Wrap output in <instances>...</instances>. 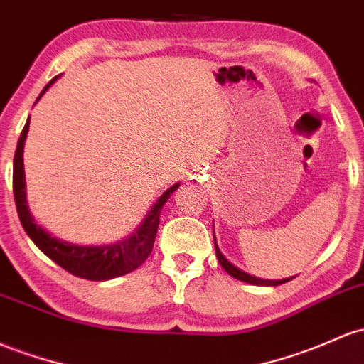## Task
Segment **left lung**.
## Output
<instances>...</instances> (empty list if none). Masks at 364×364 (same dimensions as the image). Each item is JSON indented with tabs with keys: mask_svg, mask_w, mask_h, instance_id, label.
Masks as SVG:
<instances>
[{
	"mask_svg": "<svg viewBox=\"0 0 364 364\" xmlns=\"http://www.w3.org/2000/svg\"><path fill=\"white\" fill-rule=\"evenodd\" d=\"M213 233H214V225H213ZM214 247H215V257H218L219 264L223 266V269H225L230 277L240 279V282L250 283V285H259V287H277V285H282V283H287V282H290V279L295 278V277H292V278H282V279H264V278L252 277V274L245 273V271H242L240 267L235 266L233 262L228 261L225 255H223L221 250H219L218 242H215V235H214Z\"/></svg>",
	"mask_w": 364,
	"mask_h": 364,
	"instance_id": "8db88e82",
	"label": "left lung"
}]
</instances>
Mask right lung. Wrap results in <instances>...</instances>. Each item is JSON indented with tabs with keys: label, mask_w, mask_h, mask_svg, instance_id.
<instances>
[{
	"label": "right lung",
	"mask_w": 364,
	"mask_h": 364,
	"mask_svg": "<svg viewBox=\"0 0 364 364\" xmlns=\"http://www.w3.org/2000/svg\"><path fill=\"white\" fill-rule=\"evenodd\" d=\"M60 77L51 79L41 91L36 103L41 100L46 93L48 87H51L55 81ZM29 121L27 119L22 133H20L17 150L14 157V195L15 203H17L18 219L22 223L23 230L29 235V238L36 243L43 254L53 262H57L60 267H63L69 273L75 274L79 278L93 279V282H105L122 277V274L131 273L146 261L151 249H154L155 237H157L159 223H161V210L167 198L173 195V191L179 188V183H174L171 188H167L161 197L155 200L149 214L145 215L139 223L136 230L131 235H127L122 240L107 243V245H75V243L60 240L53 237L50 231H46L34 215L31 214L29 203H27V188H26V171H23V145H26L27 131H29Z\"/></svg>",
	"instance_id": "add662e5"
}]
</instances>
